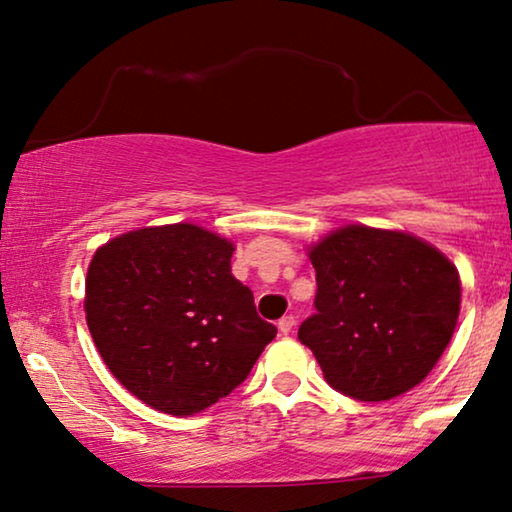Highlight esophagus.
I'll return each instance as SVG.
<instances>
[{
  "label": "esophagus",
  "instance_id": "1",
  "mask_svg": "<svg viewBox=\"0 0 512 512\" xmlns=\"http://www.w3.org/2000/svg\"><path fill=\"white\" fill-rule=\"evenodd\" d=\"M292 327H294V318H292V315H285L283 320H278V329L283 331V334H290Z\"/></svg>",
  "mask_w": 512,
  "mask_h": 512
}]
</instances>
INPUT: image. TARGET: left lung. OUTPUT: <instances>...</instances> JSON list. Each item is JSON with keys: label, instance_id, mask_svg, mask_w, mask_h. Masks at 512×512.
Wrapping results in <instances>:
<instances>
[{"label": "left lung", "instance_id": "left-lung-1", "mask_svg": "<svg viewBox=\"0 0 512 512\" xmlns=\"http://www.w3.org/2000/svg\"><path fill=\"white\" fill-rule=\"evenodd\" d=\"M308 257L318 292L299 341L327 383L359 401H387L420 385L455 334V264L413 234L364 225L336 229Z\"/></svg>", "mask_w": 512, "mask_h": 512}]
</instances>
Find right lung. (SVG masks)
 I'll return each mask as SVG.
<instances>
[{"label": "right lung", "mask_w": 512, "mask_h": 512, "mask_svg": "<svg viewBox=\"0 0 512 512\" xmlns=\"http://www.w3.org/2000/svg\"><path fill=\"white\" fill-rule=\"evenodd\" d=\"M232 253V241L178 222L122 234L92 257V341L120 385L150 408L201 413L248 378L278 334L232 276Z\"/></svg>", "instance_id": "1"}]
</instances>
